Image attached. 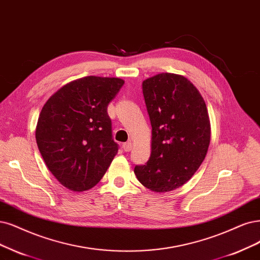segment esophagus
I'll return each instance as SVG.
<instances>
[{"instance_id":"esophagus-1","label":"esophagus","mask_w":260,"mask_h":260,"mask_svg":"<svg viewBox=\"0 0 260 260\" xmlns=\"http://www.w3.org/2000/svg\"><path fill=\"white\" fill-rule=\"evenodd\" d=\"M122 148H123V150L125 152H129L132 150V142H125V143H123Z\"/></svg>"}]
</instances>
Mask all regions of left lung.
Segmentation results:
<instances>
[{
  "label": "left lung",
  "mask_w": 260,
  "mask_h": 260,
  "mask_svg": "<svg viewBox=\"0 0 260 260\" xmlns=\"http://www.w3.org/2000/svg\"><path fill=\"white\" fill-rule=\"evenodd\" d=\"M152 126L151 156L135 166L147 188L165 193L193 177L210 145V120L203 96L185 77L162 73L142 82Z\"/></svg>",
  "instance_id": "obj_1"
}]
</instances>
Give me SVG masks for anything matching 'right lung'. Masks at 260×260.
<instances>
[{
	"label": "right lung",
	"instance_id": "1",
	"mask_svg": "<svg viewBox=\"0 0 260 260\" xmlns=\"http://www.w3.org/2000/svg\"><path fill=\"white\" fill-rule=\"evenodd\" d=\"M124 80L88 76L56 91L41 111L38 150L60 183L74 191L99 183L118 152L112 139L109 103Z\"/></svg>",
	"mask_w": 260,
	"mask_h": 260
}]
</instances>
